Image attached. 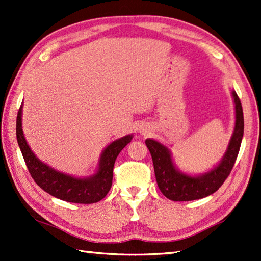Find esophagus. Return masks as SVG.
I'll use <instances>...</instances> for the list:
<instances>
[{"label": "esophagus", "instance_id": "obj_1", "mask_svg": "<svg viewBox=\"0 0 261 261\" xmlns=\"http://www.w3.org/2000/svg\"><path fill=\"white\" fill-rule=\"evenodd\" d=\"M146 130H147V129H145V127H141V131H140V132H141V134H145V135H146V134H147Z\"/></svg>", "mask_w": 261, "mask_h": 261}]
</instances>
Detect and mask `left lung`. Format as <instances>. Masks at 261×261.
I'll list each match as a JSON object with an SVG mask.
<instances>
[{"instance_id": "8db88e82", "label": "left lung", "mask_w": 261, "mask_h": 261, "mask_svg": "<svg viewBox=\"0 0 261 261\" xmlns=\"http://www.w3.org/2000/svg\"><path fill=\"white\" fill-rule=\"evenodd\" d=\"M231 94L236 110L233 134L221 162L206 173L195 176L182 173L175 166L171 152L167 147L157 140H146V145L151 153L159 190L171 201L184 202L206 197L218 191L230 175L240 150L245 127L240 99L236 91H232Z\"/></svg>"}]
</instances>
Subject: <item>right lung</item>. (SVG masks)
Wrapping results in <instances>:
<instances>
[{"label": "right lung", "instance_id": "right-lung-1", "mask_svg": "<svg viewBox=\"0 0 261 261\" xmlns=\"http://www.w3.org/2000/svg\"><path fill=\"white\" fill-rule=\"evenodd\" d=\"M22 105L16 116V140L31 177L43 191L66 202L92 204L107 196L112 186L113 167L115 159L134 136L127 135L116 139L104 149L98 160L95 174L84 178L64 174L38 159L28 142L22 130Z\"/></svg>", "mask_w": 261, "mask_h": 261}]
</instances>
